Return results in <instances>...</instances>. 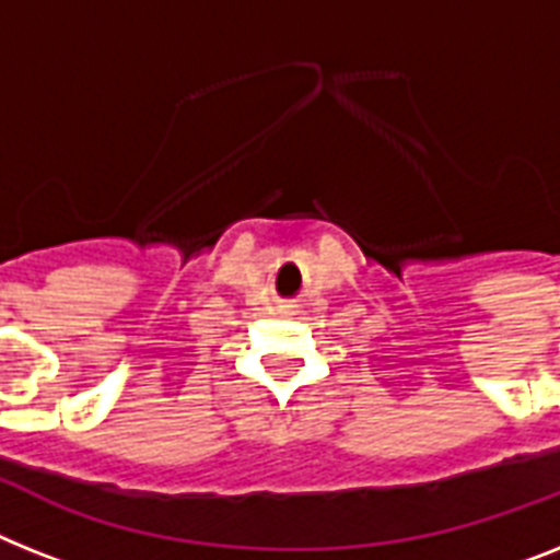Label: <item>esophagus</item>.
<instances>
[{"mask_svg":"<svg viewBox=\"0 0 560 560\" xmlns=\"http://www.w3.org/2000/svg\"><path fill=\"white\" fill-rule=\"evenodd\" d=\"M280 312H283V314H294V312H298V303H294V300H285L283 306H280Z\"/></svg>","mask_w":560,"mask_h":560,"instance_id":"1","label":"esophagus"}]
</instances>
